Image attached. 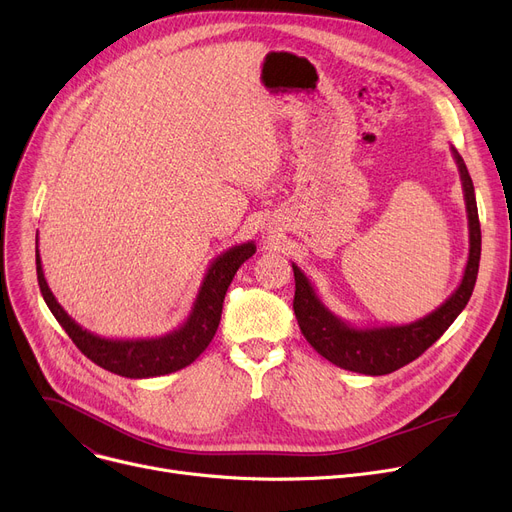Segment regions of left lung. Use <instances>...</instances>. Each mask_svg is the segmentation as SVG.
<instances>
[{
    "label": "left lung",
    "mask_w": 512,
    "mask_h": 512,
    "mask_svg": "<svg viewBox=\"0 0 512 512\" xmlns=\"http://www.w3.org/2000/svg\"><path fill=\"white\" fill-rule=\"evenodd\" d=\"M450 151L456 166H459L463 182V195L469 220V257L459 288H456L436 311L402 326L357 328L321 303L309 278L301 272L299 265L292 263L294 286H297L292 303L294 315H297L299 328L307 342L330 363L365 375L392 373L415 361L419 355H423L427 348L450 328L452 321L459 317V313L469 303L479 270L481 230L477 218L473 180L459 151L454 147H450Z\"/></svg>",
    "instance_id": "obj_1"
}]
</instances>
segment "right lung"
Segmentation results:
<instances>
[{"mask_svg": "<svg viewBox=\"0 0 512 512\" xmlns=\"http://www.w3.org/2000/svg\"><path fill=\"white\" fill-rule=\"evenodd\" d=\"M257 251L255 242H242L222 255L215 257L201 282L197 299L188 313L186 321L170 334L157 336V338H134V340H114V338H101L76 321L64 311V307L53 297V292L47 286L43 276L39 247H37V280L43 299L58 319V324L66 330L72 342L78 346V351L87 359L97 363L99 367L112 371L122 378L130 380H143L155 378V375L174 373L186 365H191L205 348L209 346L211 338L218 332L222 307L226 290L238 272V267L253 257Z\"/></svg>", "mask_w": 512, "mask_h": 512, "instance_id": "right-lung-1", "label": "right lung"}]
</instances>
